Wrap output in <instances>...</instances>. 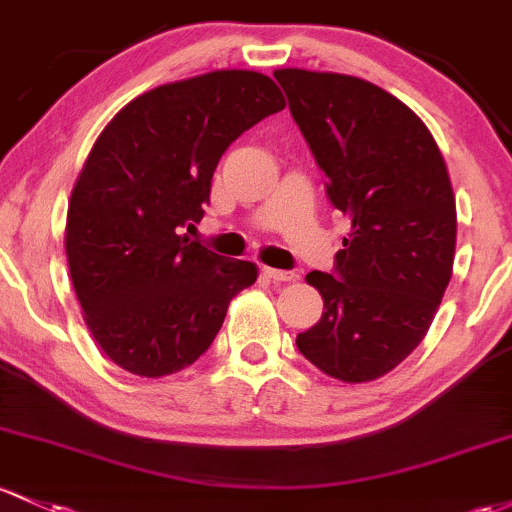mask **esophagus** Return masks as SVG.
Here are the masks:
<instances>
[{
    "label": "esophagus",
    "instance_id": "esophagus-1",
    "mask_svg": "<svg viewBox=\"0 0 512 512\" xmlns=\"http://www.w3.org/2000/svg\"><path fill=\"white\" fill-rule=\"evenodd\" d=\"M262 274L272 282H294L296 274L294 272H286V269H274V267H262Z\"/></svg>",
    "mask_w": 512,
    "mask_h": 512
}]
</instances>
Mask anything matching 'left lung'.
I'll return each instance as SVG.
<instances>
[{"instance_id":"8db88e82","label":"left lung","mask_w":512,"mask_h":512,"mask_svg":"<svg viewBox=\"0 0 512 512\" xmlns=\"http://www.w3.org/2000/svg\"><path fill=\"white\" fill-rule=\"evenodd\" d=\"M294 121L352 228L335 272H308L323 316L296 347L323 374L364 384L428 333L452 279L457 204L423 121L386 89L340 72L274 70Z\"/></svg>"}]
</instances>
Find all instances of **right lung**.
<instances>
[{"instance_id":"obj_1","label":"right lung","mask_w":512,"mask_h":512,"mask_svg":"<svg viewBox=\"0 0 512 512\" xmlns=\"http://www.w3.org/2000/svg\"><path fill=\"white\" fill-rule=\"evenodd\" d=\"M286 106L255 70H213L140 94L106 123L67 206L65 255L82 318L106 357L143 379L211 347L257 267L192 243L218 160Z\"/></svg>"}]
</instances>
